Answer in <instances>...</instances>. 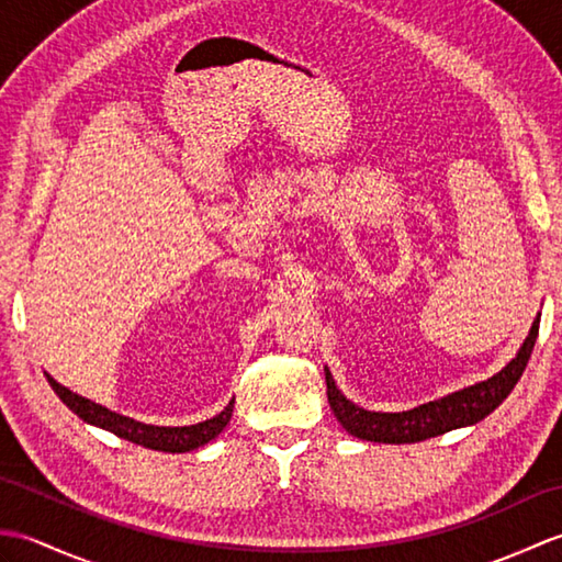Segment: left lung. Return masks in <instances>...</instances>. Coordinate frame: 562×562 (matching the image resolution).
Returning <instances> with one entry per match:
<instances>
[{
  "instance_id": "obj_1",
  "label": "left lung",
  "mask_w": 562,
  "mask_h": 562,
  "mask_svg": "<svg viewBox=\"0 0 562 562\" xmlns=\"http://www.w3.org/2000/svg\"><path fill=\"white\" fill-rule=\"evenodd\" d=\"M539 324L541 314L533 318L529 336L521 342L517 357H512L491 379L403 413H376L360 408L348 396H342V391L336 386V379H333L330 369L326 367L324 372L330 411L352 437L364 441H379V445H415V441L432 439L451 432V429L471 427L491 415L509 396L512 389L517 386L519 376L527 369L536 336H539Z\"/></svg>"
}]
</instances>
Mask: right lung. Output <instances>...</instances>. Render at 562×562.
I'll use <instances>...</instances> for the list:
<instances>
[{"mask_svg": "<svg viewBox=\"0 0 562 562\" xmlns=\"http://www.w3.org/2000/svg\"><path fill=\"white\" fill-rule=\"evenodd\" d=\"M45 376H47V384H50L53 391L59 396V401H63L71 413L79 415L83 423L101 427V429H105V432H113L121 439H127V441H133V445L147 447L154 451L186 453V451H193L198 447H205L207 441H212L226 425H229L232 413H234V398H232L229 405H226L222 413L210 417V420H202L195 425H183V427L147 425V423L135 420V417L109 411L105 405H101L97 401L79 396V393L69 391L63 384H57L50 374H45Z\"/></svg>", "mask_w": 562, "mask_h": 562, "instance_id": "right-lung-1", "label": "right lung"}]
</instances>
